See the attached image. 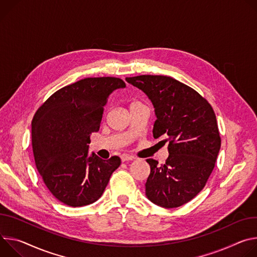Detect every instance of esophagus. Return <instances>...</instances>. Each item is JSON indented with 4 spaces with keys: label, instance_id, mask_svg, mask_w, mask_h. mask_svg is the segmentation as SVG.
Segmentation results:
<instances>
[{
    "label": "esophagus",
    "instance_id": "34e87169",
    "mask_svg": "<svg viewBox=\"0 0 257 257\" xmlns=\"http://www.w3.org/2000/svg\"><path fill=\"white\" fill-rule=\"evenodd\" d=\"M120 158H121V161H122V162L131 161V160H134V159H135V157H134L133 155H128V154H122V155L120 156Z\"/></svg>",
    "mask_w": 257,
    "mask_h": 257
}]
</instances>
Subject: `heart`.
I'll use <instances>...</instances> for the list:
<instances>
[{"label":"heart","instance_id":"obj_1","mask_svg":"<svg viewBox=\"0 0 257 257\" xmlns=\"http://www.w3.org/2000/svg\"><path fill=\"white\" fill-rule=\"evenodd\" d=\"M136 103H139V102H133L131 105H133V104H136Z\"/></svg>","mask_w":257,"mask_h":257}]
</instances>
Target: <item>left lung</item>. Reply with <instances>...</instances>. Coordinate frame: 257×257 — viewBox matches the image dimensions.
<instances>
[{
	"label": "left lung",
	"mask_w": 257,
	"mask_h": 257,
	"mask_svg": "<svg viewBox=\"0 0 257 257\" xmlns=\"http://www.w3.org/2000/svg\"><path fill=\"white\" fill-rule=\"evenodd\" d=\"M125 80L151 100L156 120L153 137L168 142V158L162 165L147 159L149 200L164 208L191 201L200 192L215 165L220 137L215 113L200 94L165 75H139Z\"/></svg>",
	"instance_id": "obj_1"
}]
</instances>
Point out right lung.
<instances>
[{"mask_svg":"<svg viewBox=\"0 0 257 257\" xmlns=\"http://www.w3.org/2000/svg\"><path fill=\"white\" fill-rule=\"evenodd\" d=\"M125 88L117 77H88L55 92L36 112L32 144L39 173L53 196L68 206L92 204L102 196L120 158L88 155L110 94Z\"/></svg>","mask_w":257,"mask_h":257,"instance_id":"1","label":"right lung"}]
</instances>
